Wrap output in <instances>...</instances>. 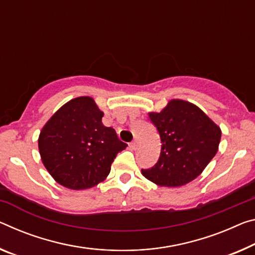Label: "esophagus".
Masks as SVG:
<instances>
[{
  "instance_id": "34e87169",
  "label": "esophagus",
  "mask_w": 255,
  "mask_h": 255,
  "mask_svg": "<svg viewBox=\"0 0 255 255\" xmlns=\"http://www.w3.org/2000/svg\"><path fill=\"white\" fill-rule=\"evenodd\" d=\"M130 147H131L132 149H137V147H138V142H137L136 139L132 140V142L130 143Z\"/></svg>"
}]
</instances>
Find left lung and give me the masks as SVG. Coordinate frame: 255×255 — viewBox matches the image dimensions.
I'll return each mask as SVG.
<instances>
[{
    "label": "left lung",
    "instance_id": "obj_1",
    "mask_svg": "<svg viewBox=\"0 0 255 255\" xmlns=\"http://www.w3.org/2000/svg\"><path fill=\"white\" fill-rule=\"evenodd\" d=\"M148 117L161 138L155 165L142 175L159 186L179 187L199 177L218 152L221 129L195 104L169 101L161 112Z\"/></svg>",
    "mask_w": 255,
    "mask_h": 255
}]
</instances>
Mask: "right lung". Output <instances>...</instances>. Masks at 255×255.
Wrapping results in <instances>:
<instances>
[{
  "label": "right lung",
  "instance_id": "add662e5",
  "mask_svg": "<svg viewBox=\"0 0 255 255\" xmlns=\"http://www.w3.org/2000/svg\"><path fill=\"white\" fill-rule=\"evenodd\" d=\"M90 96H79L59 109L40 130V159L56 183L80 191L107 178L111 164L127 147Z\"/></svg>",
  "mask_w": 255,
  "mask_h": 255
}]
</instances>
